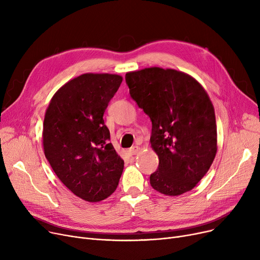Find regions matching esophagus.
Wrapping results in <instances>:
<instances>
[{
    "mask_svg": "<svg viewBox=\"0 0 260 260\" xmlns=\"http://www.w3.org/2000/svg\"><path fill=\"white\" fill-rule=\"evenodd\" d=\"M139 152H140V147L137 146V145H134V146H132V147L128 149V154H129L131 156L137 155Z\"/></svg>",
    "mask_w": 260,
    "mask_h": 260,
    "instance_id": "34e87169",
    "label": "esophagus"
}]
</instances>
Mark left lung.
<instances>
[{
	"instance_id": "obj_1",
	"label": "left lung",
	"mask_w": 260,
	"mask_h": 260,
	"mask_svg": "<svg viewBox=\"0 0 260 260\" xmlns=\"http://www.w3.org/2000/svg\"><path fill=\"white\" fill-rule=\"evenodd\" d=\"M131 97L152 121L151 145L159 158L154 189L178 196L196 186L217 153L214 106L199 82L171 68L125 75Z\"/></svg>"
}]
</instances>
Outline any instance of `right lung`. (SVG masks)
<instances>
[{
    "instance_id": "right-lung-1",
    "label": "right lung",
    "mask_w": 260,
    "mask_h": 260,
    "mask_svg": "<svg viewBox=\"0 0 260 260\" xmlns=\"http://www.w3.org/2000/svg\"><path fill=\"white\" fill-rule=\"evenodd\" d=\"M121 82L119 75H81L58 89L45 113V157L61 182L88 202L111 196L124 168L103 120Z\"/></svg>"
}]
</instances>
